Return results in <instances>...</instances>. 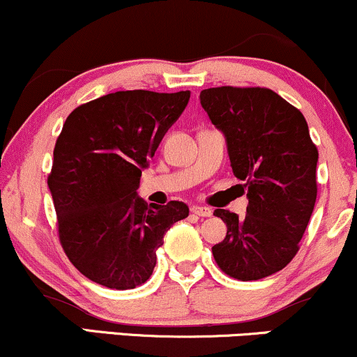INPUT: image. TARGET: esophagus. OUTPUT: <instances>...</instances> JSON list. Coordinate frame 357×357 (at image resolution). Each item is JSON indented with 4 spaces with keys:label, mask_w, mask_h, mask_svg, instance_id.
Returning <instances> with one entry per match:
<instances>
[{
    "label": "esophagus",
    "mask_w": 357,
    "mask_h": 357,
    "mask_svg": "<svg viewBox=\"0 0 357 357\" xmlns=\"http://www.w3.org/2000/svg\"><path fill=\"white\" fill-rule=\"evenodd\" d=\"M191 211L198 216H211L213 215L211 208H208V206H192Z\"/></svg>",
    "instance_id": "34e87169"
}]
</instances>
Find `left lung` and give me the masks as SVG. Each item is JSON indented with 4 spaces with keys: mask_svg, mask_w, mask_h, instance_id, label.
<instances>
[{
    "mask_svg": "<svg viewBox=\"0 0 357 357\" xmlns=\"http://www.w3.org/2000/svg\"><path fill=\"white\" fill-rule=\"evenodd\" d=\"M213 126L225 134L233 174L247 188V215L215 210L227 236L211 248L236 280H260L296 257L317 198L319 153L305 117L264 87H213L199 93Z\"/></svg>",
    "mask_w": 357,
    "mask_h": 357,
    "instance_id": "8db88e82",
    "label": "left lung"
}]
</instances>
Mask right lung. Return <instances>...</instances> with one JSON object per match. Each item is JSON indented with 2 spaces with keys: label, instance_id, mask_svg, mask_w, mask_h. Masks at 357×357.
Instances as JSON below:
<instances>
[{
  "label": "right lung",
  "instance_id": "1",
  "mask_svg": "<svg viewBox=\"0 0 357 357\" xmlns=\"http://www.w3.org/2000/svg\"><path fill=\"white\" fill-rule=\"evenodd\" d=\"M188 100L190 90H124L79 105L65 121L48 188L63 252L96 284H144L165 233L190 215L183 202L147 206L137 196L142 169Z\"/></svg>",
  "mask_w": 357,
  "mask_h": 357
}]
</instances>
